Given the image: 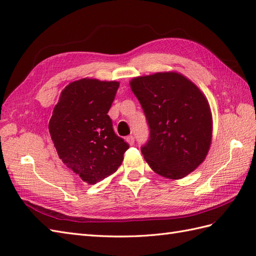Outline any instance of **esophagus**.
Returning <instances> with one entry per match:
<instances>
[{"label": "esophagus", "instance_id": "34e87169", "mask_svg": "<svg viewBox=\"0 0 256 256\" xmlns=\"http://www.w3.org/2000/svg\"><path fill=\"white\" fill-rule=\"evenodd\" d=\"M126 142H128L130 145H133V144H134V138H133V135H128V138H126Z\"/></svg>", "mask_w": 256, "mask_h": 256}]
</instances>
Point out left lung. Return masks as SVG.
Masks as SVG:
<instances>
[{
    "label": "left lung",
    "mask_w": 256,
    "mask_h": 256,
    "mask_svg": "<svg viewBox=\"0 0 256 256\" xmlns=\"http://www.w3.org/2000/svg\"><path fill=\"white\" fill-rule=\"evenodd\" d=\"M150 124L142 154L157 174L180 180L204 162L212 138V116L203 92L176 70L130 80Z\"/></svg>",
    "instance_id": "1"
}]
</instances>
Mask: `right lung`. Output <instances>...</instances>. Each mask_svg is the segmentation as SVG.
I'll return each instance as SVG.
<instances>
[{
    "label": "right lung",
    "instance_id": "right-lung-1",
    "mask_svg": "<svg viewBox=\"0 0 256 256\" xmlns=\"http://www.w3.org/2000/svg\"><path fill=\"white\" fill-rule=\"evenodd\" d=\"M120 82L86 77L60 94L49 121L58 158L88 184L114 174L128 145L116 136L108 116Z\"/></svg>",
    "mask_w": 256,
    "mask_h": 256
}]
</instances>
